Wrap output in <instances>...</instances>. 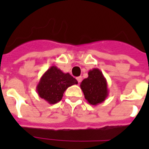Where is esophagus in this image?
Returning <instances> with one entry per match:
<instances>
[{
	"instance_id": "esophagus-1",
	"label": "esophagus",
	"mask_w": 149,
	"mask_h": 149,
	"mask_svg": "<svg viewBox=\"0 0 149 149\" xmlns=\"http://www.w3.org/2000/svg\"><path fill=\"white\" fill-rule=\"evenodd\" d=\"M77 81H78V83H80V82H81V80H82V77H77Z\"/></svg>"
}]
</instances>
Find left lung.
I'll return each mask as SVG.
<instances>
[{
  "mask_svg": "<svg viewBox=\"0 0 149 149\" xmlns=\"http://www.w3.org/2000/svg\"><path fill=\"white\" fill-rule=\"evenodd\" d=\"M80 88L84 92V97L91 105L101 104L108 96V88L106 78L97 68L88 72V77L80 84Z\"/></svg>",
  "mask_w": 149,
  "mask_h": 149,
  "instance_id": "1",
  "label": "left lung"
}]
</instances>
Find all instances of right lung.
Wrapping results in <instances>:
<instances>
[{"label": "right lung", "instance_id": "add662e5", "mask_svg": "<svg viewBox=\"0 0 149 149\" xmlns=\"http://www.w3.org/2000/svg\"><path fill=\"white\" fill-rule=\"evenodd\" d=\"M78 82L70 73H65L58 67L52 65L42 76L37 84L38 96L50 104L58 103L62 100L65 90Z\"/></svg>", "mask_w": 149, "mask_h": 149}]
</instances>
